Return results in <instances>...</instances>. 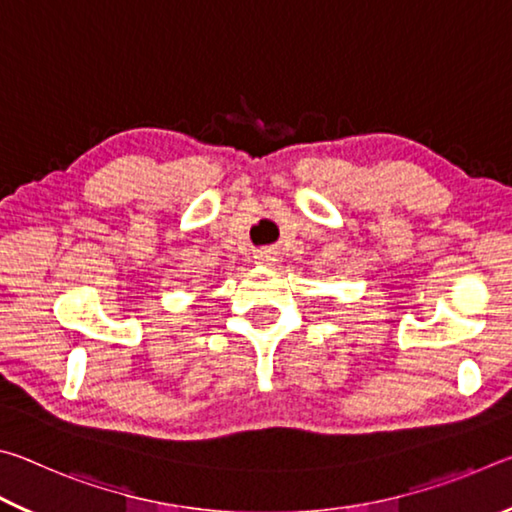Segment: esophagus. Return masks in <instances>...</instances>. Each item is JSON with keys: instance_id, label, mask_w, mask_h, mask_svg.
<instances>
[{"instance_id": "esophagus-1", "label": "esophagus", "mask_w": 512, "mask_h": 512, "mask_svg": "<svg viewBox=\"0 0 512 512\" xmlns=\"http://www.w3.org/2000/svg\"><path fill=\"white\" fill-rule=\"evenodd\" d=\"M275 248H271V246H266V248H259L257 253H255V262L257 264H266V266H271L273 262H275Z\"/></svg>"}]
</instances>
